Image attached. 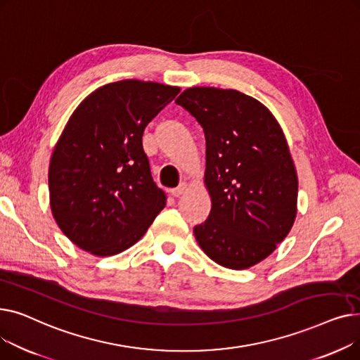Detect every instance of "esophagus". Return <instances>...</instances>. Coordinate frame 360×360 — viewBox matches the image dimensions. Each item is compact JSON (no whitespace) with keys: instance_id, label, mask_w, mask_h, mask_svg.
<instances>
[{"instance_id":"obj_1","label":"esophagus","mask_w":360,"mask_h":360,"mask_svg":"<svg viewBox=\"0 0 360 360\" xmlns=\"http://www.w3.org/2000/svg\"><path fill=\"white\" fill-rule=\"evenodd\" d=\"M186 188H188V184L182 182L179 186L174 188V190H170L169 193H170V195H172V197H179V195H182L186 191Z\"/></svg>"}]
</instances>
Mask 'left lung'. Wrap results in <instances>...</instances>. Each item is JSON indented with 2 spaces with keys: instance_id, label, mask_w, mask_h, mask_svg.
<instances>
[{
  "instance_id": "left-lung-1",
  "label": "left lung",
  "mask_w": 360,
  "mask_h": 360,
  "mask_svg": "<svg viewBox=\"0 0 360 360\" xmlns=\"http://www.w3.org/2000/svg\"><path fill=\"white\" fill-rule=\"evenodd\" d=\"M176 103L205 134L204 184L212 212L195 226L201 250L219 266L245 270L288 236L297 212V174L269 108L233 89L190 87Z\"/></svg>"
}]
</instances>
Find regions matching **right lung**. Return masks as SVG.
I'll return each instance as SVG.
<instances>
[{
  "instance_id": "1",
  "label": "right lung",
  "mask_w": 360,
  "mask_h": 360,
  "mask_svg": "<svg viewBox=\"0 0 360 360\" xmlns=\"http://www.w3.org/2000/svg\"><path fill=\"white\" fill-rule=\"evenodd\" d=\"M176 86L121 80L90 93L56 141L48 172L51 212L63 233L98 257L137 240L166 205L143 150L147 124Z\"/></svg>"
}]
</instances>
